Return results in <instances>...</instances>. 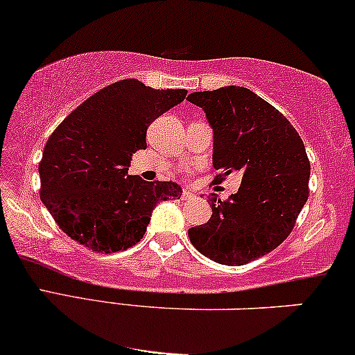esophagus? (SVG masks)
<instances>
[{
  "mask_svg": "<svg viewBox=\"0 0 355 355\" xmlns=\"http://www.w3.org/2000/svg\"><path fill=\"white\" fill-rule=\"evenodd\" d=\"M182 200H189V199H192V197H196L194 194H192V192H189V191H182Z\"/></svg>",
  "mask_w": 355,
  "mask_h": 355,
  "instance_id": "obj_1",
  "label": "esophagus"
}]
</instances>
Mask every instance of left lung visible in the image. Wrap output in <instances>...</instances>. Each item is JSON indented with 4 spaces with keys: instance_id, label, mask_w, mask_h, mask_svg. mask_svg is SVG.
I'll return each instance as SVG.
<instances>
[{
    "instance_id": "obj_1",
    "label": "left lung",
    "mask_w": 355,
    "mask_h": 355,
    "mask_svg": "<svg viewBox=\"0 0 355 355\" xmlns=\"http://www.w3.org/2000/svg\"><path fill=\"white\" fill-rule=\"evenodd\" d=\"M214 128V168L223 181L241 173L227 200L210 197L211 217L189 230L196 250L227 266H243L275 250L292 233L310 194V161L282 112L243 86L192 93Z\"/></svg>"
}]
</instances>
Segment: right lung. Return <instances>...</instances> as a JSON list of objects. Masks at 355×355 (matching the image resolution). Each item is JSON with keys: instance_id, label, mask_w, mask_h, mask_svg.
Returning <instances> with one entry per match:
<instances>
[{"instance_id": "right-lung-1", "label": "right lung", "mask_w": 355, "mask_h": 355, "mask_svg": "<svg viewBox=\"0 0 355 355\" xmlns=\"http://www.w3.org/2000/svg\"><path fill=\"white\" fill-rule=\"evenodd\" d=\"M186 94L121 80L55 128L39 163L40 199L63 233L91 251H125L144 238L158 202L181 197L176 182L127 173L132 155L146 148L151 122Z\"/></svg>"}]
</instances>
